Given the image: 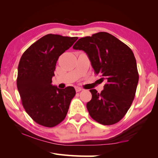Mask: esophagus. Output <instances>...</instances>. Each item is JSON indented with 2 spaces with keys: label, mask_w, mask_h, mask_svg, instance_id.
Returning <instances> with one entry per match:
<instances>
[{
  "label": "esophagus",
  "mask_w": 158,
  "mask_h": 158,
  "mask_svg": "<svg viewBox=\"0 0 158 158\" xmlns=\"http://www.w3.org/2000/svg\"><path fill=\"white\" fill-rule=\"evenodd\" d=\"M75 91L77 92H79L81 91V90H82V89L81 88H79V87H75Z\"/></svg>",
  "instance_id": "1"
}]
</instances>
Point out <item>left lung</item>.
Listing matches in <instances>:
<instances>
[{
  "label": "left lung",
  "instance_id": "1",
  "mask_svg": "<svg viewBox=\"0 0 158 158\" xmlns=\"http://www.w3.org/2000/svg\"><path fill=\"white\" fill-rule=\"evenodd\" d=\"M73 48L84 51L96 75L106 81L100 93L94 89L89 90L92 96L87 103L89 115L102 125L119 122L132 105L139 82L136 61L132 49L105 32L79 39Z\"/></svg>",
  "mask_w": 158,
  "mask_h": 158
}]
</instances>
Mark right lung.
Segmentation results:
<instances>
[{
    "label": "right lung",
    "mask_w": 158,
    "mask_h": 158,
    "mask_svg": "<svg viewBox=\"0 0 158 158\" xmlns=\"http://www.w3.org/2000/svg\"><path fill=\"white\" fill-rule=\"evenodd\" d=\"M77 39L47 35L30 46L20 58L17 87L23 108L39 125L52 127L61 123L75 96L73 87L59 89L52 83L59 56Z\"/></svg>",
    "instance_id": "obj_1"
}]
</instances>
